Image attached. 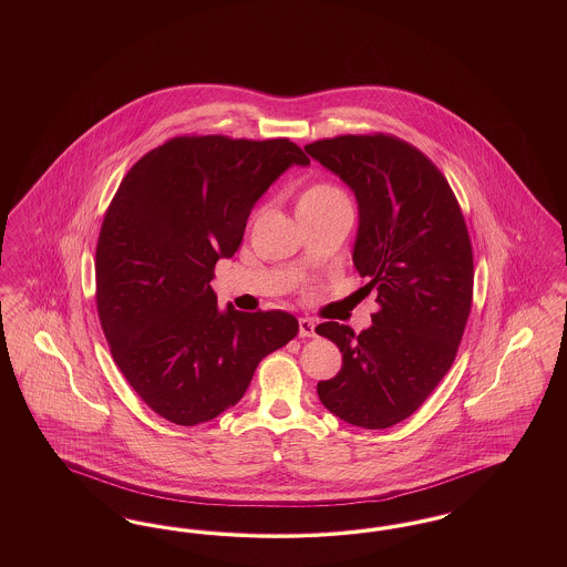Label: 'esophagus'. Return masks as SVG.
Masks as SVG:
<instances>
[{
  "label": "esophagus",
  "mask_w": 567,
  "mask_h": 567,
  "mask_svg": "<svg viewBox=\"0 0 567 567\" xmlns=\"http://www.w3.org/2000/svg\"><path fill=\"white\" fill-rule=\"evenodd\" d=\"M315 327H317V323L312 319L301 317L299 319V338H312L315 336Z\"/></svg>",
  "instance_id": "obj_1"
}]
</instances>
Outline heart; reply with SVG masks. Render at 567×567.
Wrapping results in <instances>:
<instances>
[{"label":"heart","instance_id":"1","mask_svg":"<svg viewBox=\"0 0 567 567\" xmlns=\"http://www.w3.org/2000/svg\"><path fill=\"white\" fill-rule=\"evenodd\" d=\"M340 202H349V199H347L344 190L340 189L338 185H333L329 181H315L301 190V195L297 199V213L327 208V206L340 204Z\"/></svg>","mask_w":567,"mask_h":567}]
</instances>
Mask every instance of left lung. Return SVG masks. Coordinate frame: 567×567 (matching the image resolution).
I'll list each match as a JSON object with an SVG mask.
<instances>
[{
    "mask_svg": "<svg viewBox=\"0 0 567 567\" xmlns=\"http://www.w3.org/2000/svg\"><path fill=\"white\" fill-rule=\"evenodd\" d=\"M303 151L354 190L352 261L378 303L359 336L317 327L342 352V370L317 393L342 421L386 430L423 405L457 357L474 296L467 225L435 163L395 135H336Z\"/></svg>",
    "mask_w": 567,
    "mask_h": 567,
    "instance_id": "8db88e82",
    "label": "left lung"
}]
</instances>
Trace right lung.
<instances>
[{
	"instance_id": "add662e5",
	"label": "right lung",
	"mask_w": 567,
	"mask_h": 567,
	"mask_svg": "<svg viewBox=\"0 0 567 567\" xmlns=\"http://www.w3.org/2000/svg\"><path fill=\"white\" fill-rule=\"evenodd\" d=\"M310 159L289 137L176 135L125 174L95 248V303L112 359L165 421L199 425L243 400L264 357L299 331L282 310L218 312L216 261L255 202Z\"/></svg>"
}]
</instances>
